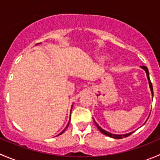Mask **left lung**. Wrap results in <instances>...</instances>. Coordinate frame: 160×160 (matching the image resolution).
Listing matches in <instances>:
<instances>
[{
  "instance_id": "8db88e82",
  "label": "left lung",
  "mask_w": 160,
  "mask_h": 160,
  "mask_svg": "<svg viewBox=\"0 0 160 160\" xmlns=\"http://www.w3.org/2000/svg\"><path fill=\"white\" fill-rule=\"evenodd\" d=\"M142 68L143 69V70H145L146 72V75H147V78H148V80H149V87H150V90H151V92H152V95L153 97V89H152V84L151 81H150V79H149V70H148V68L146 67H145V66H142ZM94 123L95 125H96V126L98 127V129L100 130V132H101V133H103L104 135H107V136H109V137H111V138H118V139H120V138H125V137H128L130 135H132V133H133L134 132H130V133H128V134H125V135H114V134H111L110 132H106L105 130L102 129V128H101V127L99 126V125H98V124L95 122L94 121Z\"/></svg>"
}]
</instances>
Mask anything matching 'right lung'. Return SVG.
<instances>
[{
    "instance_id": "obj_1",
    "label": "right lung",
    "mask_w": 160,
    "mask_h": 160,
    "mask_svg": "<svg viewBox=\"0 0 160 160\" xmlns=\"http://www.w3.org/2000/svg\"><path fill=\"white\" fill-rule=\"evenodd\" d=\"M69 124H70V122H69V123H68V125H67V127H66V128H65V129H64L63 131H62V132H61V133H59V135H61V134H62V133H63V132H65V131H66V129H67V127H68V125H69Z\"/></svg>"
}]
</instances>
